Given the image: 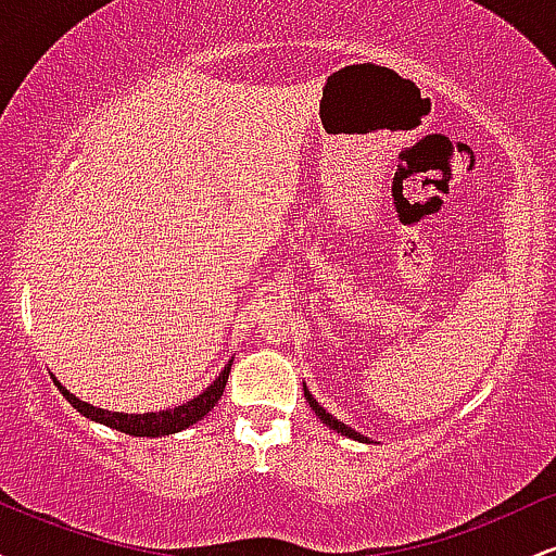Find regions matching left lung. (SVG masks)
I'll use <instances>...</instances> for the list:
<instances>
[{"instance_id": "8db88e82", "label": "left lung", "mask_w": 556, "mask_h": 556, "mask_svg": "<svg viewBox=\"0 0 556 556\" xmlns=\"http://www.w3.org/2000/svg\"><path fill=\"white\" fill-rule=\"evenodd\" d=\"M303 394H305V402H308V405H311V410H314V413H316V416H318V418H321V420H324V424H327L331 431L342 433V437H348V439H355V442H366V444H368V437H363V433H358V431H355V429H350V426H344V424H342V420H337L334 416H331V413H327V410H324V407H321V405H318V402H316V397H314V394H311V392H308V387H305V384H303Z\"/></svg>"}]
</instances>
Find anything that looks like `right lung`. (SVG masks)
Instances as JSON below:
<instances>
[{"label":"right lung","mask_w":556,"mask_h":556,"mask_svg":"<svg viewBox=\"0 0 556 556\" xmlns=\"http://www.w3.org/2000/svg\"><path fill=\"white\" fill-rule=\"evenodd\" d=\"M229 366H232V361H227V366L222 368V374L216 376V379L203 389L201 394H195L193 400L182 402V405H175L169 407V410H159V413H114V410H104V407H96V405H88V402H83L75 397L70 389H65L56 381V376L52 374L54 379V387L60 389L62 397H65L70 405L75 407V410L80 413V416L96 420V424H104L110 426L114 431H123V433H130V437H169V433H177L182 429H188V426H193L206 416L208 410L216 405V402L222 400V392H225L227 387V376H229Z\"/></svg>","instance_id":"add662e5"}]
</instances>
